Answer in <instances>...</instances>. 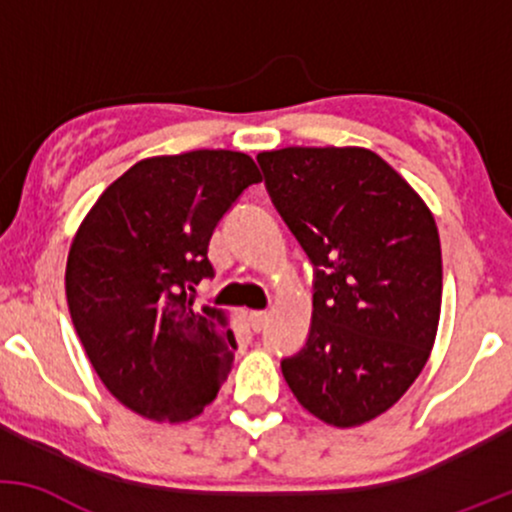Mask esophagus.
Instances as JSON below:
<instances>
[{"label": "esophagus", "instance_id": "1", "mask_svg": "<svg viewBox=\"0 0 512 512\" xmlns=\"http://www.w3.org/2000/svg\"><path fill=\"white\" fill-rule=\"evenodd\" d=\"M267 310H252L250 313V327L255 332H260V330H264V325H267Z\"/></svg>", "mask_w": 512, "mask_h": 512}]
</instances>
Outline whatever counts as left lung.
I'll return each mask as SVG.
<instances>
[{"label": "left lung", "mask_w": 512, "mask_h": 512, "mask_svg": "<svg viewBox=\"0 0 512 512\" xmlns=\"http://www.w3.org/2000/svg\"><path fill=\"white\" fill-rule=\"evenodd\" d=\"M257 163L313 264L308 339L281 358V373L325 424H366L409 390L431 354L443 293L436 221L368 149L289 146Z\"/></svg>", "instance_id": "obj_1"}]
</instances>
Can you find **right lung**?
I'll return each instance as SVG.
<instances>
[{
  "label": "right lung",
  "instance_id": "add662e5",
  "mask_svg": "<svg viewBox=\"0 0 512 512\" xmlns=\"http://www.w3.org/2000/svg\"><path fill=\"white\" fill-rule=\"evenodd\" d=\"M262 175L238 151L134 163L98 197L67 260L74 330L98 378L154 421H190L219 395L238 342L223 313L192 310L214 276V228Z\"/></svg>",
  "mask_w": 512,
  "mask_h": 512
}]
</instances>
